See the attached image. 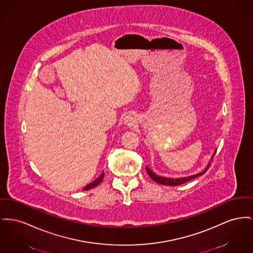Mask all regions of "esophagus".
Masks as SVG:
<instances>
[{
	"label": "esophagus",
	"instance_id": "34e87169",
	"mask_svg": "<svg viewBox=\"0 0 253 253\" xmlns=\"http://www.w3.org/2000/svg\"><path fill=\"white\" fill-rule=\"evenodd\" d=\"M135 122H136V119L134 118V115H128L125 118V124L128 126H133Z\"/></svg>",
	"mask_w": 253,
	"mask_h": 253
}]
</instances>
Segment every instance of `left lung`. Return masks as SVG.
<instances>
[{"instance_id":"8db88e82","label":"left lung","mask_w":253,"mask_h":253,"mask_svg":"<svg viewBox=\"0 0 253 253\" xmlns=\"http://www.w3.org/2000/svg\"><path fill=\"white\" fill-rule=\"evenodd\" d=\"M215 154H216V151H215L214 154L212 155L211 161L213 160V157H214ZM209 166H210V163L208 164V166L205 168V170H204L203 172H201V173H199V174H196V175L189 176V177H183V178H165V177L159 176V175L155 174L153 171H151L147 166H146V171H147V173H148L149 177L152 178L153 180H155L156 182H158V183H160V184H163V185H170V186H173V185H180V184L185 183V182H187V181H189V180H191V179H193V178L202 176L203 174H205V173L207 172V170L209 168Z\"/></svg>"}]
</instances>
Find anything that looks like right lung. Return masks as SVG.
Instances as JSON below:
<instances>
[{
  "label": "right lung",
  "instance_id": "1",
  "mask_svg": "<svg viewBox=\"0 0 253 253\" xmlns=\"http://www.w3.org/2000/svg\"><path fill=\"white\" fill-rule=\"evenodd\" d=\"M103 178H104V173H102L95 180H93L92 182H90L88 185H86V186L83 188V190H89V189H91V188L97 186V185L102 181Z\"/></svg>",
  "mask_w": 253,
  "mask_h": 253
}]
</instances>
